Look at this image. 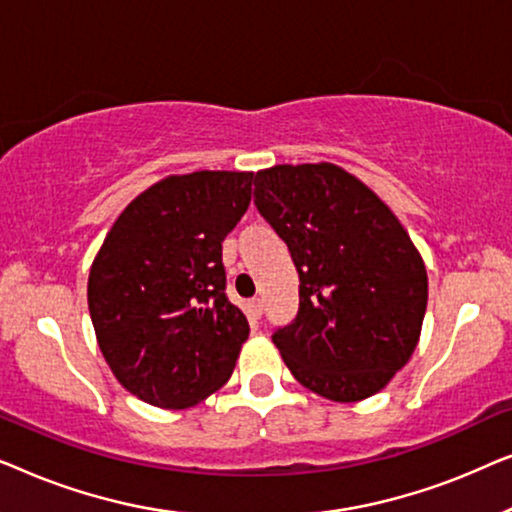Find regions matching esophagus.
<instances>
[{
    "label": "esophagus",
    "instance_id": "esophagus-1",
    "mask_svg": "<svg viewBox=\"0 0 512 512\" xmlns=\"http://www.w3.org/2000/svg\"><path fill=\"white\" fill-rule=\"evenodd\" d=\"M247 310H249L251 319H258L263 314V300L261 298H251L247 303Z\"/></svg>",
    "mask_w": 512,
    "mask_h": 512
}]
</instances>
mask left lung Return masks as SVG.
Listing matches in <instances>:
<instances>
[{
    "label": "left lung",
    "instance_id": "8db88e82",
    "mask_svg": "<svg viewBox=\"0 0 512 512\" xmlns=\"http://www.w3.org/2000/svg\"><path fill=\"white\" fill-rule=\"evenodd\" d=\"M256 207L289 244L300 310L272 335L314 394L356 403L415 352L429 300L424 258L373 188L333 163L256 172Z\"/></svg>",
    "mask_w": 512,
    "mask_h": 512
}]
</instances>
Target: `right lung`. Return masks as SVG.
Instances as JSON below:
<instances>
[{
  "mask_svg": "<svg viewBox=\"0 0 512 512\" xmlns=\"http://www.w3.org/2000/svg\"><path fill=\"white\" fill-rule=\"evenodd\" d=\"M254 172L170 174L123 209L88 275V310L111 373L132 396L193 408L233 375L249 324L226 298L221 242Z\"/></svg>",
  "mask_w": 512,
  "mask_h": 512,
  "instance_id": "right-lung-1",
  "label": "right lung"
}]
</instances>
